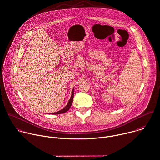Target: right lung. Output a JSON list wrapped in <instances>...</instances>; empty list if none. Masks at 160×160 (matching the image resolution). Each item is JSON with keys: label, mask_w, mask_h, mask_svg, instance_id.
Wrapping results in <instances>:
<instances>
[{"label": "right lung", "mask_w": 160, "mask_h": 160, "mask_svg": "<svg viewBox=\"0 0 160 160\" xmlns=\"http://www.w3.org/2000/svg\"><path fill=\"white\" fill-rule=\"evenodd\" d=\"M73 97H74V88L72 89V94H71V98L69 101V102H68L67 105L66 106L64 107L62 109L58 111V112H54V113H51V114H54V115H56V114H61V113H65L66 112L71 106L72 105V101H73Z\"/></svg>", "instance_id": "right-lung-1"}]
</instances>
